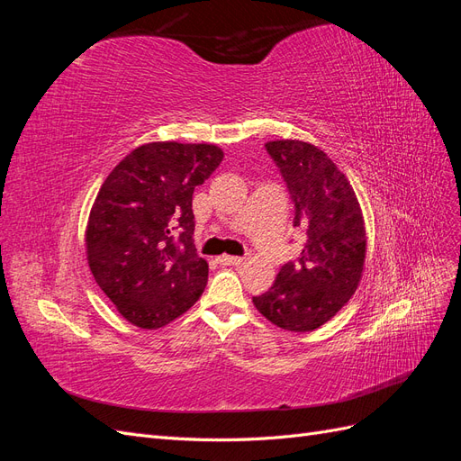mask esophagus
I'll return each mask as SVG.
<instances>
[{"label":"esophagus","mask_w":461,"mask_h":461,"mask_svg":"<svg viewBox=\"0 0 461 461\" xmlns=\"http://www.w3.org/2000/svg\"><path fill=\"white\" fill-rule=\"evenodd\" d=\"M217 261L221 265H240L244 261V258H236V256H219Z\"/></svg>","instance_id":"obj_1"}]
</instances>
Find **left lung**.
Instances as JSON below:
<instances>
[{
  "label": "left lung",
  "instance_id": "left-lung-1",
  "mask_svg": "<svg viewBox=\"0 0 461 461\" xmlns=\"http://www.w3.org/2000/svg\"><path fill=\"white\" fill-rule=\"evenodd\" d=\"M294 202V227L305 232L296 263L278 271L252 302L273 325L310 332L337 315L364 275L367 236L350 180L323 149L302 140L265 144Z\"/></svg>",
  "mask_w": 461,
  "mask_h": 461
}]
</instances>
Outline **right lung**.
Here are the masks:
<instances>
[{
    "mask_svg": "<svg viewBox=\"0 0 461 461\" xmlns=\"http://www.w3.org/2000/svg\"><path fill=\"white\" fill-rule=\"evenodd\" d=\"M222 156L215 144H142L97 192L86 259L97 286L134 327L161 329L200 300L207 261L192 242V194Z\"/></svg>",
    "mask_w": 461,
    "mask_h": 461,
    "instance_id": "right-lung-1",
    "label": "right lung"
}]
</instances>
